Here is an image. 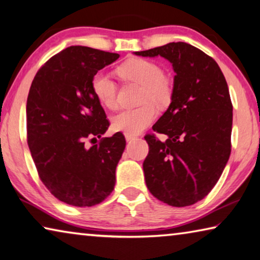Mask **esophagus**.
Returning a JSON list of instances; mask_svg holds the SVG:
<instances>
[{"label":"esophagus","mask_w":260,"mask_h":260,"mask_svg":"<svg viewBox=\"0 0 260 260\" xmlns=\"http://www.w3.org/2000/svg\"><path fill=\"white\" fill-rule=\"evenodd\" d=\"M125 139H126V141H127V142H128V141H132V140H134V139H135V135L125 134Z\"/></svg>","instance_id":"obj_1"}]
</instances>
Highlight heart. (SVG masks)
<instances>
[{
    "instance_id": "heart-1",
    "label": "heart",
    "mask_w": 260,
    "mask_h": 260,
    "mask_svg": "<svg viewBox=\"0 0 260 260\" xmlns=\"http://www.w3.org/2000/svg\"><path fill=\"white\" fill-rule=\"evenodd\" d=\"M118 72L123 78L142 86L141 103L146 104L114 115L112 127L117 132L137 135L150 126L157 117L155 105L159 109H164L170 104L174 96V85L164 76L163 69L157 63L141 57H134L123 62ZM91 88L93 94L104 108L117 109V86L108 74L103 72L94 74Z\"/></svg>"
}]
</instances>
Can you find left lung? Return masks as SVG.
I'll return each instance as SVG.
<instances>
[{
    "label": "left lung",
    "mask_w": 260,
    "mask_h": 260,
    "mask_svg": "<svg viewBox=\"0 0 260 260\" xmlns=\"http://www.w3.org/2000/svg\"><path fill=\"white\" fill-rule=\"evenodd\" d=\"M140 56H162L176 75L174 96L148 134L149 154L143 162L147 187L174 207L191 206L212 191L232 151L233 104L225 78L213 57L186 43H169Z\"/></svg>",
    "instance_id": "1"
}]
</instances>
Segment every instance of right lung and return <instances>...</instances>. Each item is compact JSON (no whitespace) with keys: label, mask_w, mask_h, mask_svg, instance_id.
<instances>
[{"label":"right lung","mask_w":260,"mask_h":260,"mask_svg":"<svg viewBox=\"0 0 260 260\" xmlns=\"http://www.w3.org/2000/svg\"><path fill=\"white\" fill-rule=\"evenodd\" d=\"M119 57L85 46H71L52 56L32 81L26 103L27 145L41 182L56 199L77 207L101 204L113 191L115 168L126 141L118 132L85 147V139L101 138L109 128L93 94L94 74Z\"/></svg>","instance_id":"add662e5"}]
</instances>
